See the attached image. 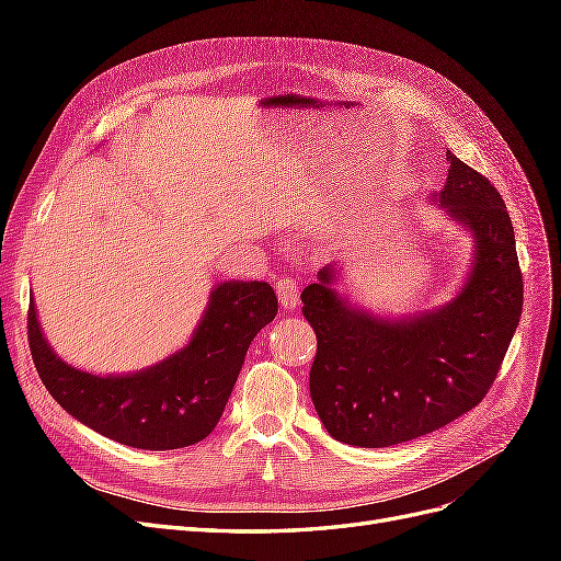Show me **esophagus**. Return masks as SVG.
I'll return each mask as SVG.
<instances>
[{
	"mask_svg": "<svg viewBox=\"0 0 561 561\" xmlns=\"http://www.w3.org/2000/svg\"><path fill=\"white\" fill-rule=\"evenodd\" d=\"M276 293L283 309H295L299 301V283L295 278H278L276 280Z\"/></svg>",
	"mask_w": 561,
	"mask_h": 561,
	"instance_id": "esophagus-1",
	"label": "esophagus"
}]
</instances>
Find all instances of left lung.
<instances>
[{"mask_svg": "<svg viewBox=\"0 0 561 561\" xmlns=\"http://www.w3.org/2000/svg\"><path fill=\"white\" fill-rule=\"evenodd\" d=\"M437 203L474 241L466 285L412 318L355 309L332 287L334 266L304 287L301 313L318 351L311 400L328 433L353 447H390L447 426L494 383L522 316V271L511 215L496 186L447 151Z\"/></svg>", "mask_w": 561, "mask_h": 561, "instance_id": "1", "label": "left lung"}]
</instances>
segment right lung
<instances>
[{
  "instance_id": "obj_1",
  "label": "right lung",
  "mask_w": 561,
  "mask_h": 561,
  "mask_svg": "<svg viewBox=\"0 0 561 561\" xmlns=\"http://www.w3.org/2000/svg\"><path fill=\"white\" fill-rule=\"evenodd\" d=\"M276 313L278 299L268 283H219L190 344L154 367L118 377H98L60 360L42 334L35 301L27 311V339L42 383L65 412L114 443L165 451L213 433L250 342Z\"/></svg>"
}]
</instances>
